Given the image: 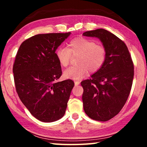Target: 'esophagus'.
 <instances>
[{"label": "esophagus", "mask_w": 147, "mask_h": 147, "mask_svg": "<svg viewBox=\"0 0 147 147\" xmlns=\"http://www.w3.org/2000/svg\"><path fill=\"white\" fill-rule=\"evenodd\" d=\"M80 82L79 81H74V85H75V86H77L78 85H79L80 84Z\"/></svg>", "instance_id": "34e87169"}]
</instances>
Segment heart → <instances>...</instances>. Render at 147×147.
<instances>
[{"label": "heart", "instance_id": "b5f03b06", "mask_svg": "<svg viewBox=\"0 0 147 147\" xmlns=\"http://www.w3.org/2000/svg\"><path fill=\"white\" fill-rule=\"evenodd\" d=\"M78 56L77 64L63 72L65 78L80 80L91 71L94 73L100 69L105 62L106 50L104 45L85 38H77L69 44V48L60 47L56 51L59 64L63 67L68 65L72 57Z\"/></svg>", "mask_w": 147, "mask_h": 147}]
</instances>
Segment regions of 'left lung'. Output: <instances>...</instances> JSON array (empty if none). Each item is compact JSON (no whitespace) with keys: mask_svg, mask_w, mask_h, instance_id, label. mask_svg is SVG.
I'll use <instances>...</instances> for the list:
<instances>
[{"mask_svg":"<svg viewBox=\"0 0 147 147\" xmlns=\"http://www.w3.org/2000/svg\"><path fill=\"white\" fill-rule=\"evenodd\" d=\"M83 36L99 39L106 50L102 67L81 82L84 109L93 120L107 121L117 115L127 100L133 82V61L125 43L110 32L100 28Z\"/></svg>","mask_w":147,"mask_h":147,"instance_id":"left-lung-1","label":"left lung"}]
</instances>
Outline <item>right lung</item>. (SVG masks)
I'll return each instance as SVG.
<instances>
[{
	"label": "right lung",
	"instance_id": "add662e5",
	"mask_svg": "<svg viewBox=\"0 0 147 147\" xmlns=\"http://www.w3.org/2000/svg\"><path fill=\"white\" fill-rule=\"evenodd\" d=\"M71 34L32 36L22 43L15 59L13 73L19 98L35 118L45 123L64 115L74 86L71 80L56 82L62 71L55 52Z\"/></svg>",
	"mask_w": 147,
	"mask_h": 147
}]
</instances>
